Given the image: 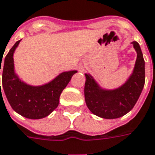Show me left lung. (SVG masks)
<instances>
[{
	"instance_id": "obj_1",
	"label": "left lung",
	"mask_w": 155,
	"mask_h": 155,
	"mask_svg": "<svg viewBox=\"0 0 155 155\" xmlns=\"http://www.w3.org/2000/svg\"><path fill=\"white\" fill-rule=\"evenodd\" d=\"M137 52L134 68L128 79L115 89L102 88L92 76L85 73V102L93 114L107 119L120 118L134 107L145 82L144 60L137 41H133Z\"/></svg>"
}]
</instances>
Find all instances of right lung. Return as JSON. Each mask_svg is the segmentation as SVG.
<instances>
[{"label": "right lung", "mask_w": 155, "mask_h": 155, "mask_svg": "<svg viewBox=\"0 0 155 155\" xmlns=\"http://www.w3.org/2000/svg\"><path fill=\"white\" fill-rule=\"evenodd\" d=\"M20 41L21 40L17 41L11 48L3 62V89L10 105L17 114L30 119L43 118L57 108L62 90L78 71L62 72L51 82L41 86L27 84L20 79L14 68L13 55ZM2 62V59L1 66Z\"/></svg>", "instance_id": "right-lung-1"}]
</instances>
